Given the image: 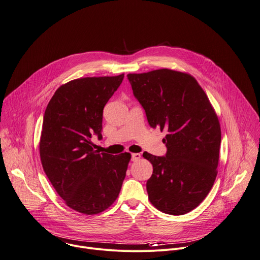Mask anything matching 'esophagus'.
<instances>
[{"instance_id": "34e87169", "label": "esophagus", "mask_w": 260, "mask_h": 260, "mask_svg": "<svg viewBox=\"0 0 260 260\" xmlns=\"http://www.w3.org/2000/svg\"><path fill=\"white\" fill-rule=\"evenodd\" d=\"M140 158H141V154L140 153L132 154V161H138Z\"/></svg>"}]
</instances>
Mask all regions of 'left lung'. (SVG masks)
<instances>
[{
  "label": "left lung",
  "instance_id": "left-lung-1",
  "mask_svg": "<svg viewBox=\"0 0 260 260\" xmlns=\"http://www.w3.org/2000/svg\"><path fill=\"white\" fill-rule=\"evenodd\" d=\"M135 97L150 126L166 129L165 156L148 152L153 165L147 181L150 202L160 211L182 215L196 208L217 176L221 132L217 115L198 81L167 68L129 73Z\"/></svg>",
  "mask_w": 260,
  "mask_h": 260
}]
</instances>
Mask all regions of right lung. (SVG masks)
<instances>
[{
  "label": "right lung",
  "mask_w": 260,
  "mask_h": 260,
  "mask_svg": "<svg viewBox=\"0 0 260 260\" xmlns=\"http://www.w3.org/2000/svg\"><path fill=\"white\" fill-rule=\"evenodd\" d=\"M117 76L81 77L57 89L44 115L40 156L44 171L71 209L88 215L109 208L117 199L131 154L100 153L103 109L122 82Z\"/></svg>",
  "instance_id": "obj_1"
}]
</instances>
